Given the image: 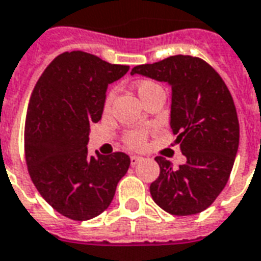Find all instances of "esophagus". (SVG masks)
<instances>
[{"label": "esophagus", "mask_w": 261, "mask_h": 261, "mask_svg": "<svg viewBox=\"0 0 261 261\" xmlns=\"http://www.w3.org/2000/svg\"><path fill=\"white\" fill-rule=\"evenodd\" d=\"M130 160H131V165L136 166L137 163H138V162H141V160H142V158H141V156L133 155V156H131V158H130Z\"/></svg>", "instance_id": "esophagus-1"}]
</instances>
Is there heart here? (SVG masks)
I'll return each mask as SVG.
<instances>
[{"label":"heart","mask_w":261,"mask_h":261,"mask_svg":"<svg viewBox=\"0 0 261 261\" xmlns=\"http://www.w3.org/2000/svg\"><path fill=\"white\" fill-rule=\"evenodd\" d=\"M136 88L141 99H144L145 96L149 95L150 92H153L155 90H159L160 87L158 86L156 83L152 82V80L142 79V80H138V82L136 83ZM115 88H112V90H109V91L106 92L105 101H103V109H105V111H109V109H111L112 103L115 101ZM123 140H124L125 144L130 146V148H141V146H144V144H145L146 141V130L138 128V130L127 131L124 134V137H123Z\"/></svg>","instance_id":"obj_1"}]
</instances>
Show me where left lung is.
Listing matches in <instances>:
<instances>
[{
	"label": "left lung",
	"instance_id": "obj_1",
	"mask_svg": "<svg viewBox=\"0 0 261 261\" xmlns=\"http://www.w3.org/2000/svg\"><path fill=\"white\" fill-rule=\"evenodd\" d=\"M131 74L171 87L170 127L187 158L173 167L156 156L160 174L149 187L152 199L174 216L203 212L224 190L238 152L239 121L231 92L207 62L190 55L140 65Z\"/></svg>",
	"mask_w": 261,
	"mask_h": 261
}]
</instances>
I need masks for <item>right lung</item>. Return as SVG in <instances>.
Here are the masks:
<instances>
[{"instance_id": "obj_1", "label": "right lung", "mask_w": 261, "mask_h": 261, "mask_svg": "<svg viewBox=\"0 0 261 261\" xmlns=\"http://www.w3.org/2000/svg\"><path fill=\"white\" fill-rule=\"evenodd\" d=\"M83 51L63 52L33 90L24 127V155L33 184L58 213L76 221L109 207L130 167L123 152L88 155L90 124L101 120L108 84L128 71Z\"/></svg>"}]
</instances>
